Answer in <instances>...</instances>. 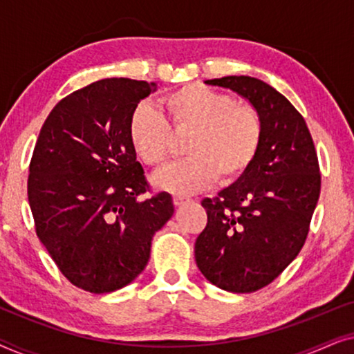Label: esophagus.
I'll list each match as a JSON object with an SVG mask.
<instances>
[{
	"instance_id": "esophagus-1",
	"label": "esophagus",
	"mask_w": 354,
	"mask_h": 354,
	"mask_svg": "<svg viewBox=\"0 0 354 354\" xmlns=\"http://www.w3.org/2000/svg\"><path fill=\"white\" fill-rule=\"evenodd\" d=\"M188 201H190V200H188V198H183V196H174V205H176V206H183V205H187Z\"/></svg>"
}]
</instances>
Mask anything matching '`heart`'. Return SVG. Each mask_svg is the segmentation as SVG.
Returning <instances> with one entry per match:
<instances>
[{
	"label": "heart",
	"mask_w": 354,
	"mask_h": 354,
	"mask_svg": "<svg viewBox=\"0 0 354 354\" xmlns=\"http://www.w3.org/2000/svg\"><path fill=\"white\" fill-rule=\"evenodd\" d=\"M161 104L176 133H192L188 159L162 169L153 183L174 195H192L212 182L232 183L245 176L263 142V120L251 104L200 84L182 86ZM129 140L149 167H161L171 156V129L151 106L140 104L129 119Z\"/></svg>",
	"instance_id": "b5f03b06"
}]
</instances>
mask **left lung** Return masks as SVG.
I'll list each match as a JSON object with an SVG mask.
<instances>
[{
    "label": "left lung",
    "instance_id": "1",
    "mask_svg": "<svg viewBox=\"0 0 354 354\" xmlns=\"http://www.w3.org/2000/svg\"><path fill=\"white\" fill-rule=\"evenodd\" d=\"M243 96L263 120V142L248 172L205 198L198 269L212 285L251 293L277 279L306 240L321 193L316 148L303 115L282 93L248 75L206 80Z\"/></svg>",
    "mask_w": 354,
    "mask_h": 354
}]
</instances>
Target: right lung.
I'll list each match as a JSON object with an SVG mask.
<instances>
[{
    "label": "right lung",
    "mask_w": 354,
    "mask_h": 354,
    "mask_svg": "<svg viewBox=\"0 0 354 354\" xmlns=\"http://www.w3.org/2000/svg\"><path fill=\"white\" fill-rule=\"evenodd\" d=\"M156 84L103 79L62 98L38 135L28 205L40 241L72 285L109 293L148 264L153 235L174 214L149 190L129 140V119Z\"/></svg>",
    "instance_id": "1"
}]
</instances>
